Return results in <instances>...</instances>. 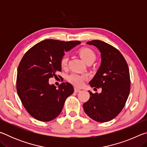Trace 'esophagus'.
<instances>
[{
	"label": "esophagus",
	"mask_w": 147,
	"mask_h": 147,
	"mask_svg": "<svg viewBox=\"0 0 147 147\" xmlns=\"http://www.w3.org/2000/svg\"><path fill=\"white\" fill-rule=\"evenodd\" d=\"M80 91V89H79L78 88H74V92H75V93H78Z\"/></svg>",
	"instance_id": "1"
}]
</instances>
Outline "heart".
<instances>
[{"mask_svg": "<svg viewBox=\"0 0 147 147\" xmlns=\"http://www.w3.org/2000/svg\"><path fill=\"white\" fill-rule=\"evenodd\" d=\"M79 55L80 56L82 59L87 63L89 61H94L96 59L95 53L93 51L89 48H83L80 50ZM69 56L67 54H64L60 59V65L62 68H65L67 65V62ZM68 81L74 86L81 87L88 80V76L86 74H80L78 73H71L68 76Z\"/></svg>", "mask_w": 147, "mask_h": 147, "instance_id": "obj_1", "label": "heart"}]
</instances>
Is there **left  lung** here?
I'll return each mask as SVG.
<instances>
[{
	"label": "left lung",
	"instance_id": "1",
	"mask_svg": "<svg viewBox=\"0 0 147 147\" xmlns=\"http://www.w3.org/2000/svg\"><path fill=\"white\" fill-rule=\"evenodd\" d=\"M87 44L95 46L100 53L101 65L89 84L91 88H101L102 92L89 91L90 98L83 108L89 117L104 123L117 116L127 100L130 90L128 66L122 54L109 44L100 40Z\"/></svg>",
	"mask_w": 147,
	"mask_h": 147
}]
</instances>
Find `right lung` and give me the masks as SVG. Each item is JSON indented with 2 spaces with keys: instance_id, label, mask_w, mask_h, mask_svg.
<instances>
[{
  "instance_id": "obj_1",
  "label": "right lung",
  "mask_w": 147,
  "mask_h": 147,
  "mask_svg": "<svg viewBox=\"0 0 147 147\" xmlns=\"http://www.w3.org/2000/svg\"><path fill=\"white\" fill-rule=\"evenodd\" d=\"M80 43L45 39L30 49L22 58L17 69V94L26 111L37 120L48 122L57 117L66 98L73 93L71 84L63 82L57 89L49 80L61 71L64 51Z\"/></svg>"
}]
</instances>
